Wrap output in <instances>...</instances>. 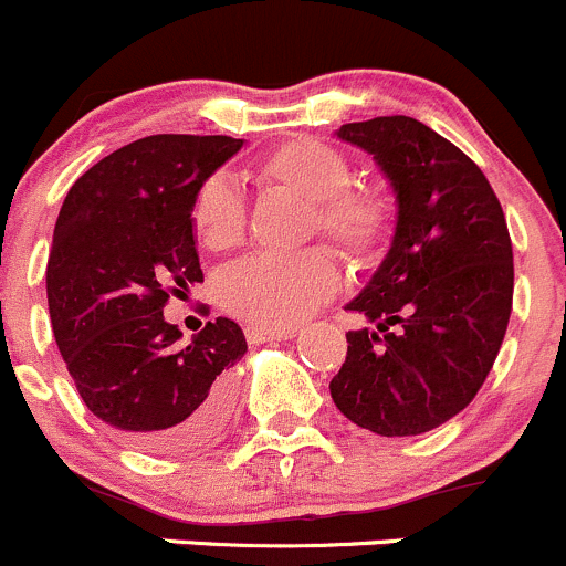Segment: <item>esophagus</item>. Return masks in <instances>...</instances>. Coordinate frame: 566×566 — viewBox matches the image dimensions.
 I'll return each mask as SVG.
<instances>
[{"instance_id":"1","label":"esophagus","mask_w":566,"mask_h":566,"mask_svg":"<svg viewBox=\"0 0 566 566\" xmlns=\"http://www.w3.org/2000/svg\"><path fill=\"white\" fill-rule=\"evenodd\" d=\"M244 335H248L250 344H261V340H289V338H294L296 329L294 327L275 329V327H261V324H248V327H244Z\"/></svg>"}]
</instances>
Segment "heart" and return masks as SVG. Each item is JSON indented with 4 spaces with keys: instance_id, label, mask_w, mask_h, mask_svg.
Segmentation results:
<instances>
[{
    "instance_id": "obj_1",
    "label": "heart",
    "mask_w": 566,
    "mask_h": 566,
    "mask_svg": "<svg viewBox=\"0 0 566 566\" xmlns=\"http://www.w3.org/2000/svg\"><path fill=\"white\" fill-rule=\"evenodd\" d=\"M248 178L307 200V237H327L352 264H374L396 231V200L377 184H352V161L316 137H291L248 165ZM195 239L211 253L239 248L248 209L228 178L200 181L189 203ZM338 264L329 250L296 255H250L222 275L220 300L233 316L261 327H291L338 291Z\"/></svg>"
}]
</instances>
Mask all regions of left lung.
Segmentation results:
<instances>
[{
    "label": "left lung",
    "mask_w": 566,
    "mask_h": 566,
    "mask_svg": "<svg viewBox=\"0 0 566 566\" xmlns=\"http://www.w3.org/2000/svg\"><path fill=\"white\" fill-rule=\"evenodd\" d=\"M399 203L394 244L346 305L374 327L346 333L335 407L382 438L438 429L484 385L512 316L506 217L471 156L407 115L344 123Z\"/></svg>",
    "instance_id": "1"
}]
</instances>
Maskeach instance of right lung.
<instances>
[{
	"label": "right lung",
	"instance_id": "1",
	"mask_svg": "<svg viewBox=\"0 0 566 566\" xmlns=\"http://www.w3.org/2000/svg\"><path fill=\"white\" fill-rule=\"evenodd\" d=\"M239 148L226 134L143 137L82 172L60 209L46 266L54 340L87 410L134 449H203L231 418L242 327L217 318L181 344L161 311L203 283L189 203Z\"/></svg>",
	"mask_w": 566,
	"mask_h": 566
}]
</instances>
